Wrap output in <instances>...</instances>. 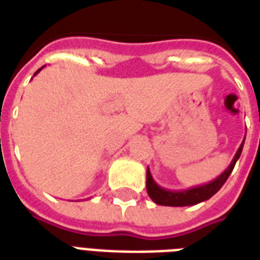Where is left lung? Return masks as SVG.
Listing matches in <instances>:
<instances>
[{
	"label": "left lung",
	"mask_w": 260,
	"mask_h": 260,
	"mask_svg": "<svg viewBox=\"0 0 260 260\" xmlns=\"http://www.w3.org/2000/svg\"><path fill=\"white\" fill-rule=\"evenodd\" d=\"M244 139H246V136H244ZM243 146H244V142L240 144L238 152L235 154L228 169L222 174H220L214 181L205 183V185L194 186V187H190V189L186 190H169L159 186L152 178V175H151L150 169L147 167V193H148L150 198L155 204L165 206H190L200 204L202 201H206V200H209L212 196L217 193L218 190L221 189V186L225 183V181L231 175L232 170H234L238 159L242 155Z\"/></svg>",
	"instance_id": "obj_1"
}]
</instances>
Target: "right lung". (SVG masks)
<instances>
[{"label":"right lung","instance_id":"add662e5","mask_svg":"<svg viewBox=\"0 0 260 260\" xmlns=\"http://www.w3.org/2000/svg\"><path fill=\"white\" fill-rule=\"evenodd\" d=\"M42 69H43V67H42ZM42 69H39V70H38V71H36V73H35V74H34V75H36V74H38V73H39V71H40V70H42Z\"/></svg>","mask_w":260,"mask_h":260}]
</instances>
